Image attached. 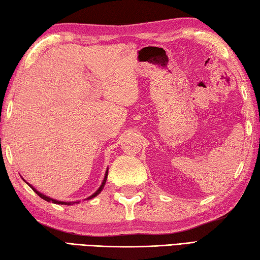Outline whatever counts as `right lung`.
Wrapping results in <instances>:
<instances>
[{
	"instance_id": "right-lung-1",
	"label": "right lung",
	"mask_w": 260,
	"mask_h": 260,
	"mask_svg": "<svg viewBox=\"0 0 260 260\" xmlns=\"http://www.w3.org/2000/svg\"><path fill=\"white\" fill-rule=\"evenodd\" d=\"M107 176H108V169H107V171H106V175H105V178H104V181H103V184H101V186L99 187V189L96 190L93 195H91L90 197H88L86 198V200H91V198H93V197H95L96 195L98 194H100L101 192V190H103V188H104V186H105V184H106V180H107ZM28 184V182H27ZM29 185V187L31 188V189L36 192V194H37L39 197H42L43 200H45L46 202H52V203H54V204H60V205H73V204H78L79 202H60V201H56V200H54V198H50V197H48V196H46V195H44V194H42V192H39L37 189H36V188H34L30 184H28Z\"/></svg>"
}]
</instances>
